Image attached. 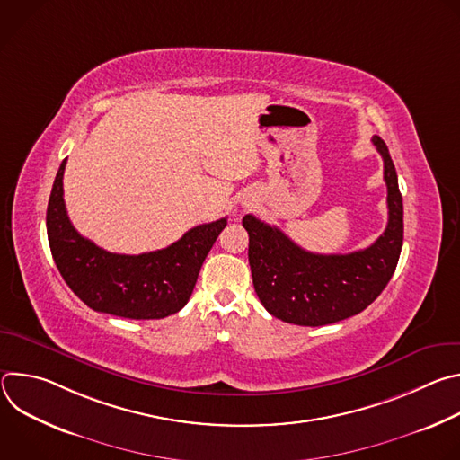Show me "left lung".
I'll return each mask as SVG.
<instances>
[{
	"instance_id": "1",
	"label": "left lung",
	"mask_w": 460,
	"mask_h": 460,
	"mask_svg": "<svg viewBox=\"0 0 460 460\" xmlns=\"http://www.w3.org/2000/svg\"><path fill=\"white\" fill-rule=\"evenodd\" d=\"M373 144L384 160L387 226L369 247L348 254L309 252L275 226L243 217L252 286L273 316L296 325L335 323L364 311L395 273L404 238L402 194L384 140L373 137Z\"/></svg>"
}]
</instances>
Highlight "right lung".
<instances>
[{"label": "right lung", "mask_w": 460, "mask_h": 460, "mask_svg": "<svg viewBox=\"0 0 460 460\" xmlns=\"http://www.w3.org/2000/svg\"><path fill=\"white\" fill-rule=\"evenodd\" d=\"M63 160L47 206V236L63 280L91 309L149 320L178 313L189 300L200 268L227 218L189 229L165 249L116 254L84 238L63 202Z\"/></svg>", "instance_id": "1"}]
</instances>
